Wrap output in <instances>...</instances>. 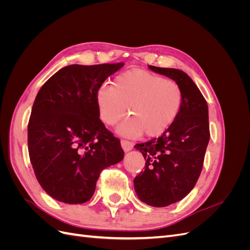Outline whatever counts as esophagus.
I'll return each mask as SVG.
<instances>
[{"label": "esophagus", "instance_id": "34e87169", "mask_svg": "<svg viewBox=\"0 0 250 250\" xmlns=\"http://www.w3.org/2000/svg\"><path fill=\"white\" fill-rule=\"evenodd\" d=\"M121 145H122V148L125 152H127V151H129L133 148V143L127 141V140H121Z\"/></svg>", "mask_w": 250, "mask_h": 250}]
</instances>
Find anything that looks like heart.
I'll return each mask as SVG.
<instances>
[{"instance_id": "1", "label": "heart", "mask_w": 250, "mask_h": 250, "mask_svg": "<svg viewBox=\"0 0 250 250\" xmlns=\"http://www.w3.org/2000/svg\"><path fill=\"white\" fill-rule=\"evenodd\" d=\"M184 93L172 79L145 70L133 69L119 74L112 86L102 85L97 93L100 117L112 126L126 115L130 117L118 127L121 134L157 137L173 124L183 105Z\"/></svg>"}]
</instances>
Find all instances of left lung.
I'll return each mask as SVG.
<instances>
[{
  "label": "left lung",
  "mask_w": 250,
  "mask_h": 250,
  "mask_svg": "<svg viewBox=\"0 0 250 250\" xmlns=\"http://www.w3.org/2000/svg\"><path fill=\"white\" fill-rule=\"evenodd\" d=\"M180 85L183 105L173 124L160 138L135 144L145 158V170L133 179L138 197L148 206L168 207L190 193L200 176L209 141L208 108L199 88L176 69L148 65Z\"/></svg>",
  "instance_id": "obj_1"
}]
</instances>
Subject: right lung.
Returning a JSON list of instances; mask_svg holds the SVG:
<instances>
[{
    "label": "right lung",
    "instance_id": "right-lung-1",
    "mask_svg": "<svg viewBox=\"0 0 250 250\" xmlns=\"http://www.w3.org/2000/svg\"><path fill=\"white\" fill-rule=\"evenodd\" d=\"M124 63L71 64L47 80L28 123V150L37 181L52 198L88 201L105 168L123 160L121 142L100 120L97 93Z\"/></svg>",
    "mask_w": 250,
    "mask_h": 250
}]
</instances>
